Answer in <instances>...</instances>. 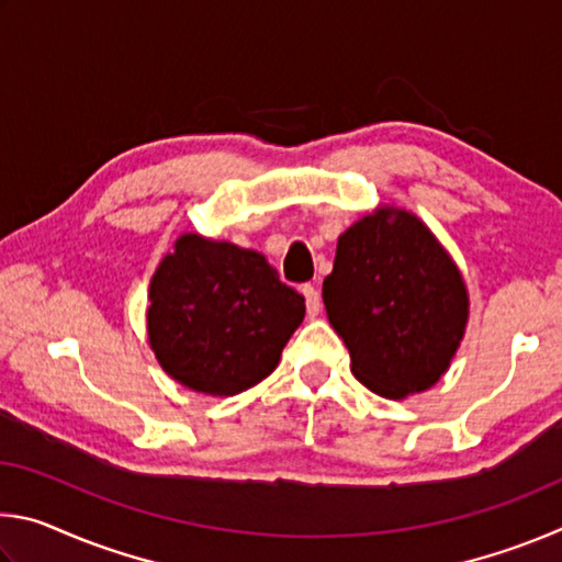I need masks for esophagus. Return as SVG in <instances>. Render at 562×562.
Segmentation results:
<instances>
[{"instance_id":"34e87169","label":"esophagus","mask_w":562,"mask_h":562,"mask_svg":"<svg viewBox=\"0 0 562 562\" xmlns=\"http://www.w3.org/2000/svg\"><path fill=\"white\" fill-rule=\"evenodd\" d=\"M302 294H304V304H307V315L310 317H317L319 315V307H322V297H319L317 288H312V284H304Z\"/></svg>"}]
</instances>
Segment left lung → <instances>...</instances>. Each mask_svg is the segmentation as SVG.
Here are the masks:
<instances>
[{"instance_id": "1", "label": "left lung", "mask_w": 562, "mask_h": 562, "mask_svg": "<svg viewBox=\"0 0 562 562\" xmlns=\"http://www.w3.org/2000/svg\"><path fill=\"white\" fill-rule=\"evenodd\" d=\"M322 297L351 374L384 398L439 382L469 325L459 265L422 217L396 205H376L339 235Z\"/></svg>"}]
</instances>
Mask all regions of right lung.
I'll use <instances>...</instances> for the list:
<instances>
[{
    "label": "right lung",
    "mask_w": 562,
    "mask_h": 562,
    "mask_svg": "<svg viewBox=\"0 0 562 562\" xmlns=\"http://www.w3.org/2000/svg\"><path fill=\"white\" fill-rule=\"evenodd\" d=\"M304 319V297L258 250L183 233L148 284L146 329L164 372L207 396L260 384Z\"/></svg>",
    "instance_id": "right-lung-1"
}]
</instances>
